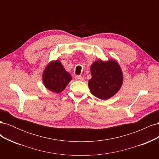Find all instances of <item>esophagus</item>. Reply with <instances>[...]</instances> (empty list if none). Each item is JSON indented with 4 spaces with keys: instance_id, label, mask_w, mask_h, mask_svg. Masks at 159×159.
<instances>
[{
    "instance_id": "esophagus-1",
    "label": "esophagus",
    "mask_w": 159,
    "mask_h": 159,
    "mask_svg": "<svg viewBox=\"0 0 159 159\" xmlns=\"http://www.w3.org/2000/svg\"><path fill=\"white\" fill-rule=\"evenodd\" d=\"M75 79L76 80H79V81H83L84 79V77L82 75H78L75 76Z\"/></svg>"
}]
</instances>
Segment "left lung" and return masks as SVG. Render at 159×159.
Wrapping results in <instances>:
<instances>
[{
	"instance_id": "8db88e82",
	"label": "left lung",
	"mask_w": 159,
	"mask_h": 159,
	"mask_svg": "<svg viewBox=\"0 0 159 159\" xmlns=\"http://www.w3.org/2000/svg\"><path fill=\"white\" fill-rule=\"evenodd\" d=\"M91 74L89 88L91 93L99 99H109L121 87L122 71L115 60L96 61L91 66Z\"/></svg>"
}]
</instances>
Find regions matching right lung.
<instances>
[{"label":"right lung","instance_id":"1","mask_svg":"<svg viewBox=\"0 0 159 159\" xmlns=\"http://www.w3.org/2000/svg\"><path fill=\"white\" fill-rule=\"evenodd\" d=\"M71 80L60 61H54L47 66L43 74V82L47 89L52 92L60 93Z\"/></svg>","mask_w":159,"mask_h":159}]
</instances>
